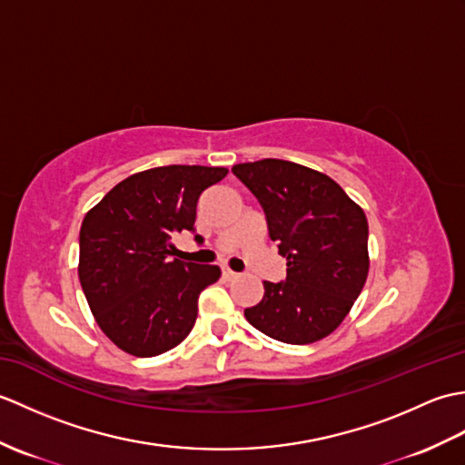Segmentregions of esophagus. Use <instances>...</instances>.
I'll list each match as a JSON object with an SVG mask.
<instances>
[{"instance_id": "esophagus-1", "label": "esophagus", "mask_w": 465, "mask_h": 465, "mask_svg": "<svg viewBox=\"0 0 465 465\" xmlns=\"http://www.w3.org/2000/svg\"><path fill=\"white\" fill-rule=\"evenodd\" d=\"M222 273H223V278H227V280H235V278H238V272H233V270H230V268H227V265H223V268H222Z\"/></svg>"}]
</instances>
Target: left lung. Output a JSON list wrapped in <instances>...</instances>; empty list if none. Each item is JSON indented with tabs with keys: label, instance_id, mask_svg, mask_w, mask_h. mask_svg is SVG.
<instances>
[{
	"label": "left lung",
	"instance_id": "1",
	"mask_svg": "<svg viewBox=\"0 0 465 465\" xmlns=\"http://www.w3.org/2000/svg\"><path fill=\"white\" fill-rule=\"evenodd\" d=\"M258 197L272 242L288 260L283 282H263L245 320L270 338L305 345L343 322L368 278V220L331 177L285 160L232 167Z\"/></svg>",
	"mask_w": 465,
	"mask_h": 465
}]
</instances>
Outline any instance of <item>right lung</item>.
Returning a JSON list of instances; mask_svg holds the SVG:
<instances>
[{
  "label": "right lung",
  "instance_id": "obj_1",
  "mask_svg": "<svg viewBox=\"0 0 465 465\" xmlns=\"http://www.w3.org/2000/svg\"><path fill=\"white\" fill-rule=\"evenodd\" d=\"M225 175V167H153L117 183L84 217L80 283L97 325L120 350L152 358L192 331L197 298L222 272L172 258V240L195 232L197 200Z\"/></svg>",
  "mask_w": 465,
  "mask_h": 465
}]
</instances>
